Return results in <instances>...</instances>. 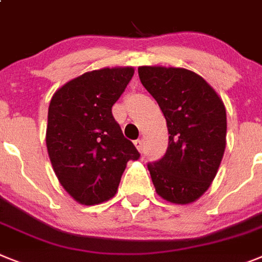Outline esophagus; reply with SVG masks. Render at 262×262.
<instances>
[{"label":"esophagus","instance_id":"34e87169","mask_svg":"<svg viewBox=\"0 0 262 262\" xmlns=\"http://www.w3.org/2000/svg\"><path fill=\"white\" fill-rule=\"evenodd\" d=\"M135 146L137 148V150L140 151V153H142V151H144V141H142V140H136Z\"/></svg>","mask_w":262,"mask_h":262}]
</instances>
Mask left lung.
Returning a JSON list of instances; mask_svg holds the SVG:
<instances>
[{"mask_svg": "<svg viewBox=\"0 0 262 262\" xmlns=\"http://www.w3.org/2000/svg\"><path fill=\"white\" fill-rule=\"evenodd\" d=\"M144 88L157 101L169 132L168 150L148 164L156 192L186 205L209 189L226 145V111L216 90L184 68L140 67Z\"/></svg>", "mask_w": 262, "mask_h": 262, "instance_id": "8db88e82", "label": "left lung"}]
</instances>
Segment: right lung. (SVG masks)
I'll return each mask as SVG.
<instances>
[{"label": "right lung", "mask_w": 262, "mask_h": 262, "mask_svg": "<svg viewBox=\"0 0 262 262\" xmlns=\"http://www.w3.org/2000/svg\"><path fill=\"white\" fill-rule=\"evenodd\" d=\"M133 74L132 67L86 72L50 100L48 155L62 188L82 205L111 200L127 161L140 157L112 114Z\"/></svg>", "instance_id": "1"}]
</instances>
